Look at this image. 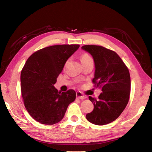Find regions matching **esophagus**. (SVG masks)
<instances>
[{
  "instance_id": "esophagus-1",
  "label": "esophagus",
  "mask_w": 152,
  "mask_h": 152,
  "mask_svg": "<svg viewBox=\"0 0 152 152\" xmlns=\"http://www.w3.org/2000/svg\"><path fill=\"white\" fill-rule=\"evenodd\" d=\"M76 96H77V98L80 99L86 98V96H84V95H82V94L80 93V92H77V93H76Z\"/></svg>"
}]
</instances>
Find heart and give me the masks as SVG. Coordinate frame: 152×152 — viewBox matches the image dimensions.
Returning a JSON list of instances; mask_svg holds the SVG:
<instances>
[{
  "label": "heart",
  "mask_w": 152,
  "mask_h": 152,
  "mask_svg": "<svg viewBox=\"0 0 152 152\" xmlns=\"http://www.w3.org/2000/svg\"><path fill=\"white\" fill-rule=\"evenodd\" d=\"M80 61L82 63H85L86 62H88L89 61H93V59L91 57L90 55L88 54H83L80 57Z\"/></svg>",
  "instance_id": "heart-1"
}]
</instances>
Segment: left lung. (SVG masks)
Masks as SVG:
<instances>
[{
    "label": "left lung",
    "mask_w": 152,
    "mask_h": 152,
    "mask_svg": "<svg viewBox=\"0 0 152 152\" xmlns=\"http://www.w3.org/2000/svg\"><path fill=\"white\" fill-rule=\"evenodd\" d=\"M81 48L93 58L95 71L93 82L102 91L97 99L89 97L94 109L86 115V118L95 125H106L116 120L128 103L131 91L129 72L122 59L112 50L94 45Z\"/></svg>",
    "instance_id": "obj_1"
}]
</instances>
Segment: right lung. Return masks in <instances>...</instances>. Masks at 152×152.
<instances>
[{
    "label": "right lung",
    "instance_id": "obj_1",
    "mask_svg": "<svg viewBox=\"0 0 152 152\" xmlns=\"http://www.w3.org/2000/svg\"><path fill=\"white\" fill-rule=\"evenodd\" d=\"M79 46L53 45L37 50L27 59L21 73V95L27 112L38 122L53 125L61 121L68 105L75 101V91L60 93L54 84Z\"/></svg>",
    "mask_w": 152,
    "mask_h": 152
}]
</instances>
